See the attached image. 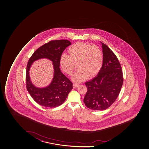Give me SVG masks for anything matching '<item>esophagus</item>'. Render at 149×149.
Returning a JSON list of instances; mask_svg holds the SVG:
<instances>
[{
    "instance_id": "obj_1",
    "label": "esophagus",
    "mask_w": 149,
    "mask_h": 149,
    "mask_svg": "<svg viewBox=\"0 0 149 149\" xmlns=\"http://www.w3.org/2000/svg\"><path fill=\"white\" fill-rule=\"evenodd\" d=\"M79 84H76V83H74L73 85V87L74 88V89H76V88H77L78 87H79Z\"/></svg>"
}]
</instances>
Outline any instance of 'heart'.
Wrapping results in <instances>:
<instances>
[{"mask_svg": "<svg viewBox=\"0 0 149 149\" xmlns=\"http://www.w3.org/2000/svg\"><path fill=\"white\" fill-rule=\"evenodd\" d=\"M68 55L62 54L60 59L62 70L71 75L77 66L78 70L72 76V80L81 82L88 76L97 75L102 66L104 56L100 48L97 45L78 42L68 49Z\"/></svg>", "mask_w": 149, "mask_h": 149, "instance_id": "heart-1", "label": "heart"}]
</instances>
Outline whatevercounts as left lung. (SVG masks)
<instances>
[{
    "mask_svg": "<svg viewBox=\"0 0 149 149\" xmlns=\"http://www.w3.org/2000/svg\"><path fill=\"white\" fill-rule=\"evenodd\" d=\"M102 45L104 60L97 75L85 83L87 92L84 103L93 110H103L112 105L120 92L123 82L120 64L113 52Z\"/></svg>",
    "mask_w": 149,
    "mask_h": 149,
    "instance_id": "left-lung-1",
    "label": "left lung"
}]
</instances>
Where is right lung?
<instances>
[{"mask_svg": "<svg viewBox=\"0 0 149 149\" xmlns=\"http://www.w3.org/2000/svg\"><path fill=\"white\" fill-rule=\"evenodd\" d=\"M71 42L67 40H51L37 49L29 59L26 69V87L31 96L40 105L55 107L62 104L73 89V83L60 71V59L62 52ZM49 58L53 63L54 78L47 87H35L30 80L29 71L32 63L41 58Z\"/></svg>", "mask_w": 149, "mask_h": 149, "instance_id": "right-lung-1", "label": "right lung"}]
</instances>
